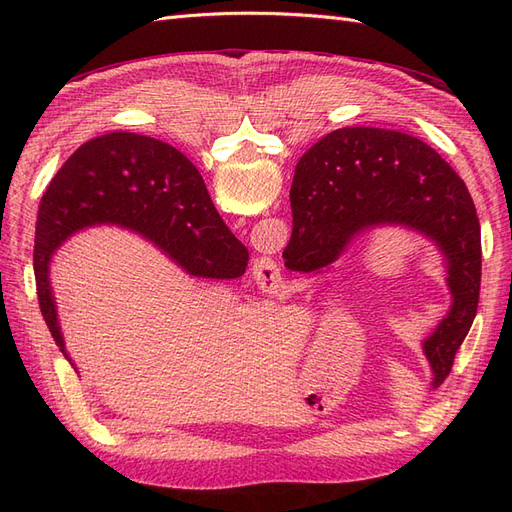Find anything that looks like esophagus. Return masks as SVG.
Listing matches in <instances>:
<instances>
[{"label":"esophagus","instance_id":"obj_1","mask_svg":"<svg viewBox=\"0 0 512 512\" xmlns=\"http://www.w3.org/2000/svg\"><path fill=\"white\" fill-rule=\"evenodd\" d=\"M254 277H256V284L260 286V290L265 294H273V297H275V294L282 290V269L269 256L256 258Z\"/></svg>","mask_w":512,"mask_h":512}]
</instances>
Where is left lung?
Wrapping results in <instances>:
<instances>
[{"instance_id":"left-lung-1","label":"left lung","mask_w":512,"mask_h":512,"mask_svg":"<svg viewBox=\"0 0 512 512\" xmlns=\"http://www.w3.org/2000/svg\"><path fill=\"white\" fill-rule=\"evenodd\" d=\"M290 207L288 245L307 269L331 265L354 235L380 224L408 226L440 247L453 307L423 348L442 384L476 316L483 258L474 200L451 164L410 134L342 128L299 160Z\"/></svg>"}]
</instances>
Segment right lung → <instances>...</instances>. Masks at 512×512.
Returning <instances> with one entry per match:
<instances>
[{
	"label": "right lung",
	"instance_id": "right-lung-1",
	"mask_svg": "<svg viewBox=\"0 0 512 512\" xmlns=\"http://www.w3.org/2000/svg\"><path fill=\"white\" fill-rule=\"evenodd\" d=\"M117 224L156 243L190 275L232 280L247 247L215 211L205 181L181 151L156 138L113 132L76 149L46 188L36 220L34 275L42 318L64 352L49 262L72 232Z\"/></svg>",
	"mask_w": 512,
	"mask_h": 512
}]
</instances>
